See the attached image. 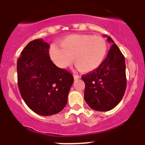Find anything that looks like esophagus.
Returning <instances> with one entry per match:
<instances>
[{
	"instance_id": "34e87169",
	"label": "esophagus",
	"mask_w": 145,
	"mask_h": 145,
	"mask_svg": "<svg viewBox=\"0 0 145 145\" xmlns=\"http://www.w3.org/2000/svg\"><path fill=\"white\" fill-rule=\"evenodd\" d=\"M73 77H74V80H77V79L80 78V76L78 75V74H74V75H73Z\"/></svg>"
}]
</instances>
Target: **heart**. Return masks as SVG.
Here are the masks:
<instances>
[{
    "label": "heart",
    "instance_id": "b5f03b06",
    "mask_svg": "<svg viewBox=\"0 0 145 145\" xmlns=\"http://www.w3.org/2000/svg\"><path fill=\"white\" fill-rule=\"evenodd\" d=\"M59 47L51 46L50 58L61 68L68 67L72 62L80 71H94L101 65L108 52V44L101 36L91 34H71L59 41Z\"/></svg>",
    "mask_w": 145,
    "mask_h": 145
}]
</instances>
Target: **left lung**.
I'll return each instance as SVG.
<instances>
[{
    "label": "left lung",
    "mask_w": 145,
    "mask_h": 145,
    "mask_svg": "<svg viewBox=\"0 0 145 145\" xmlns=\"http://www.w3.org/2000/svg\"><path fill=\"white\" fill-rule=\"evenodd\" d=\"M102 63L99 68L82 76L85 83L84 100L89 106L99 111H107L116 106L125 94L127 85L124 56L114 40Z\"/></svg>",
    "instance_id": "8db88e82"
}]
</instances>
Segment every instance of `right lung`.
Wrapping results in <instances>:
<instances>
[{
	"instance_id": "right-lung-1",
	"label": "right lung",
	"mask_w": 145,
	"mask_h": 145,
	"mask_svg": "<svg viewBox=\"0 0 145 145\" xmlns=\"http://www.w3.org/2000/svg\"><path fill=\"white\" fill-rule=\"evenodd\" d=\"M49 47L42 39L30 41L17 62L22 99L31 111L45 116L63 109L74 80L72 74L52 62Z\"/></svg>"
}]
</instances>
